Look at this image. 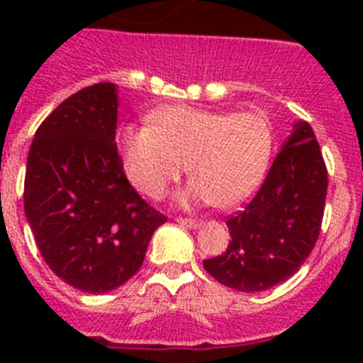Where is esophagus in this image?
I'll return each mask as SVG.
<instances>
[{"label":"esophagus","mask_w":363,"mask_h":363,"mask_svg":"<svg viewBox=\"0 0 363 363\" xmlns=\"http://www.w3.org/2000/svg\"><path fill=\"white\" fill-rule=\"evenodd\" d=\"M176 221H178L179 225L191 227V229H194V227H200V221L194 220V218H176Z\"/></svg>","instance_id":"1"}]
</instances>
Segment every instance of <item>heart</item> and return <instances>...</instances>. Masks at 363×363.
Segmentation results:
<instances>
[{"instance_id": "1", "label": "heart", "mask_w": 363, "mask_h": 363, "mask_svg": "<svg viewBox=\"0 0 363 363\" xmlns=\"http://www.w3.org/2000/svg\"><path fill=\"white\" fill-rule=\"evenodd\" d=\"M121 165L140 194L158 200L187 163L192 184L182 200L233 209L252 196L272 156V125L255 111L220 112L171 105L154 111L147 127L120 138Z\"/></svg>"}]
</instances>
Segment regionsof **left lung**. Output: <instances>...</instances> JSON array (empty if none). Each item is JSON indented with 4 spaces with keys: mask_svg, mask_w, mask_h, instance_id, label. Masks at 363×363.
<instances>
[{
    "mask_svg": "<svg viewBox=\"0 0 363 363\" xmlns=\"http://www.w3.org/2000/svg\"><path fill=\"white\" fill-rule=\"evenodd\" d=\"M327 167L311 125L298 121L247 207L225 221L227 251L203 259L214 280L256 293L291 278L322 229Z\"/></svg>",
    "mask_w": 363,
    "mask_h": 363,
    "instance_id": "left-lung-1",
    "label": "left lung"
}]
</instances>
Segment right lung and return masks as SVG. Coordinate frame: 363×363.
<instances>
[{
  "mask_svg": "<svg viewBox=\"0 0 363 363\" xmlns=\"http://www.w3.org/2000/svg\"><path fill=\"white\" fill-rule=\"evenodd\" d=\"M116 121L114 83L85 86L38 127L25 172V216L45 264L91 294L133 278L167 221L125 176Z\"/></svg>",
  "mask_w": 363,
  "mask_h": 363,
  "instance_id": "1",
  "label": "right lung"
}]
</instances>
